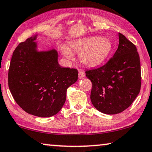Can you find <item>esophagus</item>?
<instances>
[{
    "label": "esophagus",
    "instance_id": "1",
    "mask_svg": "<svg viewBox=\"0 0 152 152\" xmlns=\"http://www.w3.org/2000/svg\"><path fill=\"white\" fill-rule=\"evenodd\" d=\"M85 76V74L84 73V72L82 71V70H80V71H79V72H78V77H79V78H84Z\"/></svg>",
    "mask_w": 152,
    "mask_h": 152
}]
</instances>
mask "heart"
<instances>
[{
	"instance_id": "1",
	"label": "heart",
	"mask_w": 152,
	"mask_h": 152,
	"mask_svg": "<svg viewBox=\"0 0 152 152\" xmlns=\"http://www.w3.org/2000/svg\"><path fill=\"white\" fill-rule=\"evenodd\" d=\"M72 51L79 53V58L83 65L93 67L105 61L112 50V42L108 38L87 36L76 39L69 43ZM69 47L63 45L61 52L67 59L73 58V53Z\"/></svg>"
}]
</instances>
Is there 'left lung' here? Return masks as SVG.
<instances>
[{
  "label": "left lung",
  "instance_id": "obj_1",
  "mask_svg": "<svg viewBox=\"0 0 152 152\" xmlns=\"http://www.w3.org/2000/svg\"><path fill=\"white\" fill-rule=\"evenodd\" d=\"M118 48L101 67L87 70L92 83L90 98L94 107L106 114L125 110L138 95L141 86L140 57L136 46L118 33Z\"/></svg>",
  "mask_w": 152,
  "mask_h": 152
}]
</instances>
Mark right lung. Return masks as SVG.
<instances>
[{"mask_svg": "<svg viewBox=\"0 0 152 152\" xmlns=\"http://www.w3.org/2000/svg\"><path fill=\"white\" fill-rule=\"evenodd\" d=\"M36 37L27 38L15 49L8 85L15 101L25 112L50 117L63 107L67 88L78 80V70L61 67L56 50L38 52Z\"/></svg>", "mask_w": 152, "mask_h": 152, "instance_id": "add662e5", "label": "right lung"}]
</instances>
